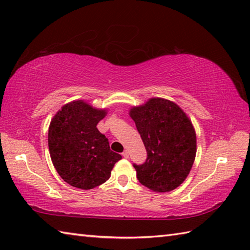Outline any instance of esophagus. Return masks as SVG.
I'll return each mask as SVG.
<instances>
[{"label": "esophagus", "instance_id": "1", "mask_svg": "<svg viewBox=\"0 0 250 250\" xmlns=\"http://www.w3.org/2000/svg\"><path fill=\"white\" fill-rule=\"evenodd\" d=\"M122 157L125 158V159H128L129 158V151L128 150H125L124 152H122Z\"/></svg>", "mask_w": 250, "mask_h": 250}]
</instances>
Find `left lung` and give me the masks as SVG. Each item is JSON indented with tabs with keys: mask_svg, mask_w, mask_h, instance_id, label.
<instances>
[{
	"mask_svg": "<svg viewBox=\"0 0 250 250\" xmlns=\"http://www.w3.org/2000/svg\"><path fill=\"white\" fill-rule=\"evenodd\" d=\"M129 115L147 151L144 164L136 166L142 185L155 192L176 189L187 178L196 155V135L187 114L172 102L151 98L133 106Z\"/></svg>",
	"mask_w": 250,
	"mask_h": 250,
	"instance_id": "obj_1",
	"label": "left lung"
}]
</instances>
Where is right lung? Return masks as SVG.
<instances>
[{
    "label": "right lung",
    "instance_id": "1",
    "mask_svg": "<svg viewBox=\"0 0 250 250\" xmlns=\"http://www.w3.org/2000/svg\"><path fill=\"white\" fill-rule=\"evenodd\" d=\"M106 114L107 109L77 100L63 105L50 121L48 147L52 164L73 187L88 190L102 185L121 159L110 150L108 140L97 128Z\"/></svg>",
    "mask_w": 250,
    "mask_h": 250
}]
</instances>
